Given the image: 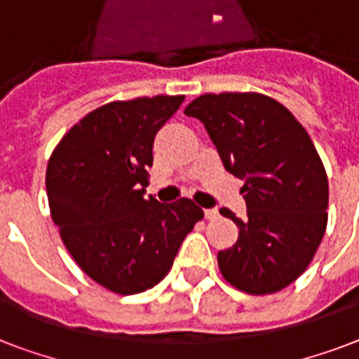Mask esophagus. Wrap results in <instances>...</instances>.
<instances>
[{"instance_id": "34e87169", "label": "esophagus", "mask_w": 359, "mask_h": 359, "mask_svg": "<svg viewBox=\"0 0 359 359\" xmlns=\"http://www.w3.org/2000/svg\"><path fill=\"white\" fill-rule=\"evenodd\" d=\"M204 215L205 219H217L219 211L215 208H210V210H204Z\"/></svg>"}]
</instances>
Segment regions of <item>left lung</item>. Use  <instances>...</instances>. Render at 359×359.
<instances>
[{"label":"left lung","mask_w":359,"mask_h":359,"mask_svg":"<svg viewBox=\"0 0 359 359\" xmlns=\"http://www.w3.org/2000/svg\"><path fill=\"white\" fill-rule=\"evenodd\" d=\"M185 116L204 123L224 168L243 180L247 217L223 208L240 236L219 269L247 294H273L304 273L327 224V177L313 140L280 102L260 93L194 99Z\"/></svg>","instance_id":"left-lung-1"}]
</instances>
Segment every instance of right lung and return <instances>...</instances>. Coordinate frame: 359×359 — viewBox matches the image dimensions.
<instances>
[{
    "label": "right lung",
    "instance_id": "1",
    "mask_svg": "<svg viewBox=\"0 0 359 359\" xmlns=\"http://www.w3.org/2000/svg\"><path fill=\"white\" fill-rule=\"evenodd\" d=\"M185 97L108 102L69 130L48 161L46 194L67 251L116 294H138L168 271L204 217L189 198H144L154 140Z\"/></svg>",
    "mask_w": 359,
    "mask_h": 359
}]
</instances>
